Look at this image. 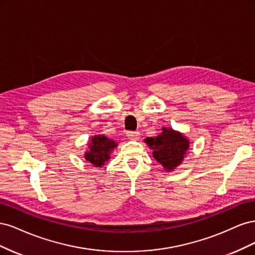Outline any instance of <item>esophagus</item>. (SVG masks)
Here are the masks:
<instances>
[{"label": "esophagus", "instance_id": "obj_1", "mask_svg": "<svg viewBox=\"0 0 255 255\" xmlns=\"http://www.w3.org/2000/svg\"><path fill=\"white\" fill-rule=\"evenodd\" d=\"M127 135L128 138H130V139H133V140H138L140 138V134L136 132V130H128Z\"/></svg>", "mask_w": 255, "mask_h": 255}]
</instances>
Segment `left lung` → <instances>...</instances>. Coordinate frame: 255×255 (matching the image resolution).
I'll use <instances>...</instances> for the list:
<instances>
[{"label":"left lung","instance_id":"obj_1","mask_svg":"<svg viewBox=\"0 0 255 255\" xmlns=\"http://www.w3.org/2000/svg\"><path fill=\"white\" fill-rule=\"evenodd\" d=\"M145 143L153 150V157L171 171L179 166L189 148V141L181 133L172 128H163V133L156 137L145 138Z\"/></svg>","mask_w":255,"mask_h":255}]
</instances>
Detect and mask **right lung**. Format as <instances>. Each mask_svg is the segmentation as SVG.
Segmentation results:
<instances>
[{
    "instance_id": "obj_1",
    "label": "right lung",
    "mask_w": 255,
    "mask_h": 255,
    "mask_svg": "<svg viewBox=\"0 0 255 255\" xmlns=\"http://www.w3.org/2000/svg\"><path fill=\"white\" fill-rule=\"evenodd\" d=\"M90 141V151L85 154V158L96 167H102L109 160L111 151L117 146V143L103 135L92 137Z\"/></svg>"
}]
</instances>
